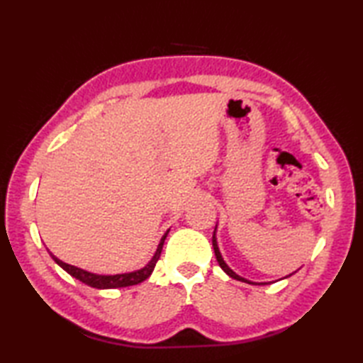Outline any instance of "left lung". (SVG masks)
<instances>
[{
  "label": "left lung",
  "mask_w": 363,
  "mask_h": 363,
  "mask_svg": "<svg viewBox=\"0 0 363 363\" xmlns=\"http://www.w3.org/2000/svg\"><path fill=\"white\" fill-rule=\"evenodd\" d=\"M217 229V228H215ZM212 245H213V251H215V257H217V260H218V265L223 268V272H225L228 276H230L233 277V279H237V281H242V282H246V284H254V282H251V281H248V279H245V277H242V276H238L237 273H234L233 269H230L228 265H226V262L223 260V257H221V254H220V250H218V245H217V237H215V230H213V237H212ZM262 284H265V282H262Z\"/></svg>",
  "instance_id": "left-lung-1"
}]
</instances>
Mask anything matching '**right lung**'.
I'll use <instances>...</instances> for the list:
<instances>
[{
	"instance_id": "add662e5",
	"label": "right lung",
	"mask_w": 363,
	"mask_h": 363,
	"mask_svg": "<svg viewBox=\"0 0 363 363\" xmlns=\"http://www.w3.org/2000/svg\"><path fill=\"white\" fill-rule=\"evenodd\" d=\"M168 233H169V229L164 234V237L160 238V243H159V246H157V251L154 252V256H152V259L148 262V264H146L143 268L137 269V272L125 273V274H113V276L95 274V273L86 272V269H82V268L68 265V264H65V262L59 260L56 256H52L51 252H50V254H51L52 260L56 262V264H57L59 267H62L68 274L76 277V279H79V281L84 282V284L90 285V287H94V289H120V287H129V285H137V284L143 282L145 279H148V277L151 276L152 269H154V267H156L157 260H159V257H160V252H162V248H164V242H165V238H167Z\"/></svg>"
}]
</instances>
